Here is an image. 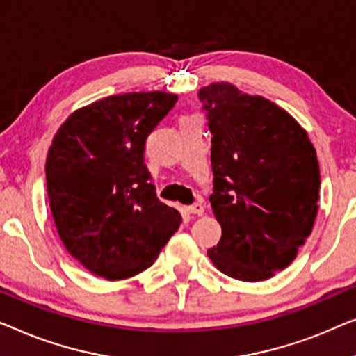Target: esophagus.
Segmentation results:
<instances>
[{
  "label": "esophagus",
  "mask_w": 356,
  "mask_h": 356,
  "mask_svg": "<svg viewBox=\"0 0 356 356\" xmlns=\"http://www.w3.org/2000/svg\"><path fill=\"white\" fill-rule=\"evenodd\" d=\"M188 211L192 213V214H198V216H203V213H204V204H203L202 202H197V203L190 204Z\"/></svg>",
  "instance_id": "1"
}]
</instances>
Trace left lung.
Masks as SVG:
<instances>
[{"instance_id":"8db88e82","label":"left lung","mask_w":356,"mask_h":356,"mask_svg":"<svg viewBox=\"0 0 356 356\" xmlns=\"http://www.w3.org/2000/svg\"><path fill=\"white\" fill-rule=\"evenodd\" d=\"M211 130L213 213L222 235L208 257L229 277L282 271L312 234L319 164L307 130L276 103L211 83L198 92Z\"/></svg>"}]
</instances>
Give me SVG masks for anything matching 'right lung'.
<instances>
[{
    "mask_svg": "<svg viewBox=\"0 0 356 356\" xmlns=\"http://www.w3.org/2000/svg\"><path fill=\"white\" fill-rule=\"evenodd\" d=\"M177 102L166 92L113 95L74 111L48 149L47 188L64 247L95 276L152 266L182 222L159 202L145 142Z\"/></svg>",
    "mask_w": 356,
    "mask_h": 356,
    "instance_id": "add662e5",
    "label": "right lung"
}]
</instances>
